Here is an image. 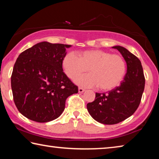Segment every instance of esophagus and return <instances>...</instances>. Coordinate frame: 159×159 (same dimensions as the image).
I'll return each instance as SVG.
<instances>
[{
	"label": "esophagus",
	"mask_w": 159,
	"mask_h": 159,
	"mask_svg": "<svg viewBox=\"0 0 159 159\" xmlns=\"http://www.w3.org/2000/svg\"><path fill=\"white\" fill-rule=\"evenodd\" d=\"M85 91V89H83V88H80V87H79V93H83Z\"/></svg>",
	"instance_id": "obj_1"
}]
</instances>
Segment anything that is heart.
<instances>
[{
	"label": "heart",
	"instance_id": "1",
	"mask_svg": "<svg viewBox=\"0 0 159 159\" xmlns=\"http://www.w3.org/2000/svg\"><path fill=\"white\" fill-rule=\"evenodd\" d=\"M61 65L66 76L71 80L88 69L90 74L77 78L75 83L86 88L98 86L102 90L117 87L126 71L125 61L121 56L98 49L83 51L78 57L68 53L63 58Z\"/></svg>",
	"mask_w": 159,
	"mask_h": 159
}]
</instances>
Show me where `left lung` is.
<instances>
[{
    "mask_svg": "<svg viewBox=\"0 0 159 159\" xmlns=\"http://www.w3.org/2000/svg\"><path fill=\"white\" fill-rule=\"evenodd\" d=\"M112 48L121 54L127 64V72L120 85L106 93L95 94V99L87 104L94 119L106 125L116 124L133 115L140 103L145 79L141 61L120 45Z\"/></svg>",
    "mask_w": 159,
    "mask_h": 159,
    "instance_id": "8db88e82",
    "label": "left lung"
}]
</instances>
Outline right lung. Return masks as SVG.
Here are the masks:
<instances>
[{
  "label": "right lung",
  "instance_id": "add662e5",
  "mask_svg": "<svg viewBox=\"0 0 159 159\" xmlns=\"http://www.w3.org/2000/svg\"><path fill=\"white\" fill-rule=\"evenodd\" d=\"M69 45L39 43L19 55L13 67L11 87L16 107L36 122L57 118L69 96L78 87L63 72L62 60Z\"/></svg>",
  "mask_w": 159,
  "mask_h": 159
}]
</instances>
